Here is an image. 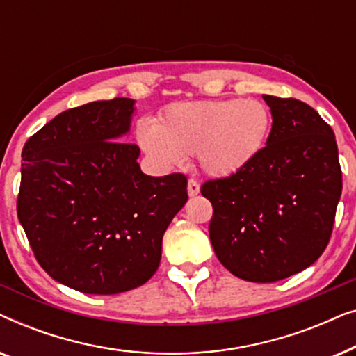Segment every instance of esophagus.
I'll list each match as a JSON object with an SVG mask.
<instances>
[{
  "mask_svg": "<svg viewBox=\"0 0 356 356\" xmlns=\"http://www.w3.org/2000/svg\"><path fill=\"white\" fill-rule=\"evenodd\" d=\"M188 194L189 196H197L199 194V183L196 179H188Z\"/></svg>",
  "mask_w": 356,
  "mask_h": 356,
  "instance_id": "esophagus-1",
  "label": "esophagus"
}]
</instances>
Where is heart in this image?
I'll return each instance as SVG.
<instances>
[{"label":"heart","mask_w":356,"mask_h":356,"mask_svg":"<svg viewBox=\"0 0 356 356\" xmlns=\"http://www.w3.org/2000/svg\"><path fill=\"white\" fill-rule=\"evenodd\" d=\"M272 116L257 100H199L170 105L157 121L140 120L136 139L159 167L173 168L196 154L204 173H240L266 147Z\"/></svg>","instance_id":"obj_1"}]
</instances>
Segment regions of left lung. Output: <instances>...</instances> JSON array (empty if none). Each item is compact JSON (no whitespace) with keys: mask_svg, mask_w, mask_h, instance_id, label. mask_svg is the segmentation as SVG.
I'll return each instance as SVG.
<instances>
[{"mask_svg":"<svg viewBox=\"0 0 356 356\" xmlns=\"http://www.w3.org/2000/svg\"><path fill=\"white\" fill-rule=\"evenodd\" d=\"M270 106L267 145L252 163L201 186L213 216L209 236L233 275L270 284L323 254L342 194L334 131L296 99L262 95Z\"/></svg>","mask_w":356,"mask_h":356,"instance_id":"8db88e82","label":"left lung"}]
</instances>
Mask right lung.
Masks as SVG:
<instances>
[{
    "label": "right lung",
    "instance_id": "1",
    "mask_svg": "<svg viewBox=\"0 0 356 356\" xmlns=\"http://www.w3.org/2000/svg\"><path fill=\"white\" fill-rule=\"evenodd\" d=\"M134 100L90 102L55 116L22 149L17 217L38 264L82 293L138 289L159 269L162 238L188 201L183 173L140 172Z\"/></svg>",
    "mask_w": 356,
    "mask_h": 356
}]
</instances>
